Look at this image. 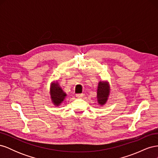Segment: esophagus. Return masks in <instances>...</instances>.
I'll return each instance as SVG.
<instances>
[{"label":"esophagus","instance_id":"1","mask_svg":"<svg viewBox=\"0 0 158 158\" xmlns=\"http://www.w3.org/2000/svg\"><path fill=\"white\" fill-rule=\"evenodd\" d=\"M84 94H76V98H83L84 97Z\"/></svg>","mask_w":158,"mask_h":158}]
</instances>
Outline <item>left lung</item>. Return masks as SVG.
Returning a JSON list of instances; mask_svg holds the SVG:
<instances>
[{
	"label": "left lung",
	"instance_id": "1",
	"mask_svg": "<svg viewBox=\"0 0 158 158\" xmlns=\"http://www.w3.org/2000/svg\"><path fill=\"white\" fill-rule=\"evenodd\" d=\"M110 88L109 83L107 82H99L98 86V92H97V99L98 103L103 106L106 103L108 99L109 95Z\"/></svg>",
	"mask_w": 158,
	"mask_h": 158
}]
</instances>
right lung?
<instances>
[{"label": "right lung", "mask_w": 158, "mask_h": 158, "mask_svg": "<svg viewBox=\"0 0 158 158\" xmlns=\"http://www.w3.org/2000/svg\"><path fill=\"white\" fill-rule=\"evenodd\" d=\"M51 98L52 103L59 106L64 101L66 94L63 92L58 82H52L51 84Z\"/></svg>", "instance_id": "1"}]
</instances>
